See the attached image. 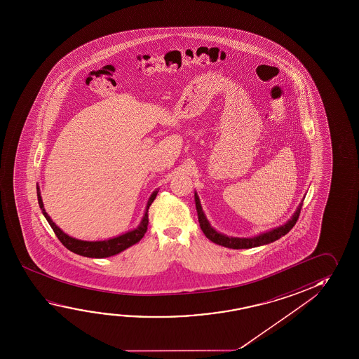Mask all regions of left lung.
<instances>
[{"mask_svg": "<svg viewBox=\"0 0 359 359\" xmlns=\"http://www.w3.org/2000/svg\"><path fill=\"white\" fill-rule=\"evenodd\" d=\"M194 196L198 219H199L200 228L203 230V233L212 243H215L217 245H222V247L230 248V249H250V248L260 247V245H265V244H269V243L280 239L283 236L289 233V230L292 229L295 225L298 217H299L300 209L303 205V203H300L299 206L297 208V210L294 212L293 217H290L287 223L283 224L278 228L265 231V233H262V234L253 236V238H236V236H225V234H222V233H219V231L214 229L209 223V220L206 219L205 214L203 212L199 196L196 193H195Z\"/></svg>", "mask_w": 359, "mask_h": 359, "instance_id": "1", "label": "left lung"}]
</instances>
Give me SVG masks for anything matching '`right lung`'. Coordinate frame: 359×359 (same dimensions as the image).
<instances>
[{
	"instance_id": "right-lung-1",
	"label": "right lung",
	"mask_w": 359,
	"mask_h": 359,
	"mask_svg": "<svg viewBox=\"0 0 359 359\" xmlns=\"http://www.w3.org/2000/svg\"><path fill=\"white\" fill-rule=\"evenodd\" d=\"M158 191L159 190H155L153 194L150 195L147 208H145L144 217H142V222L137 225L136 229L130 230L128 233L115 236V238H111V239L97 241H80V239H76V238L67 236L66 233L60 229L59 226L53 223V219L50 217V215L45 210V208H43L41 191H40V187L39 185H37V199H39V205L41 208L43 217H46L50 226L53 228L55 234L59 238V241L64 244V247L67 248L72 253L79 254V255H83V257H88V258H109V257H112V255L121 253L125 249H128V248L142 241V236H145V233H147V224H149L147 210H149L151 203L156 198Z\"/></svg>"
}]
</instances>
